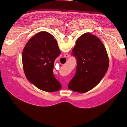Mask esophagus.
I'll use <instances>...</instances> for the list:
<instances>
[{"label":"esophagus","mask_w":127,"mask_h":127,"mask_svg":"<svg viewBox=\"0 0 127 127\" xmlns=\"http://www.w3.org/2000/svg\"><path fill=\"white\" fill-rule=\"evenodd\" d=\"M69 56H70L69 55L68 53H66V54H65V55H64V57H65V58H69Z\"/></svg>","instance_id":"obj_1"}]
</instances>
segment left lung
Returning <instances> with one entry per match:
<instances>
[{
	"instance_id": "1",
	"label": "left lung",
	"mask_w": 127,
	"mask_h": 127,
	"mask_svg": "<svg viewBox=\"0 0 127 127\" xmlns=\"http://www.w3.org/2000/svg\"><path fill=\"white\" fill-rule=\"evenodd\" d=\"M71 55L77 61L76 71L68 88L86 93L94 88L104 76L109 68V57L98 37L86 33L77 40Z\"/></svg>"
}]
</instances>
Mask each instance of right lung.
Masks as SVG:
<instances>
[{
	"instance_id": "right-lung-1",
	"label": "right lung",
	"mask_w": 127,
	"mask_h": 127,
	"mask_svg": "<svg viewBox=\"0 0 127 127\" xmlns=\"http://www.w3.org/2000/svg\"><path fill=\"white\" fill-rule=\"evenodd\" d=\"M61 51L54 36L47 32H39L27 43L22 53L24 71L27 79L36 87L48 92L62 87L53 74L55 59Z\"/></svg>"
}]
</instances>
